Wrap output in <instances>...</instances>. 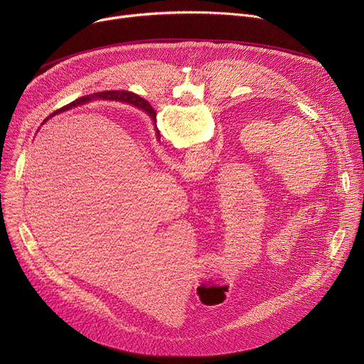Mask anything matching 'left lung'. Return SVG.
<instances>
[{
  "instance_id": "1",
  "label": "left lung",
  "mask_w": 364,
  "mask_h": 364,
  "mask_svg": "<svg viewBox=\"0 0 364 364\" xmlns=\"http://www.w3.org/2000/svg\"><path fill=\"white\" fill-rule=\"evenodd\" d=\"M143 109H144V110H147V112H149V113L151 114V118H153V119H155V112H153V110H151V109H150L149 106H147V107H143Z\"/></svg>"
}]
</instances>
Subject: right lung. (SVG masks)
<instances>
[{
	"label": "right lung",
	"mask_w": 364,
	"mask_h": 364,
	"mask_svg": "<svg viewBox=\"0 0 364 364\" xmlns=\"http://www.w3.org/2000/svg\"><path fill=\"white\" fill-rule=\"evenodd\" d=\"M91 99L119 100V102H127V103H131V105L139 106V107H147V102H144L143 99L139 97V95L132 94V92H129V91H105V92H94V94H91V95H84V97L76 99L75 102H72V103H69L68 106H65V107L59 109L57 112H54L53 114L59 113V112H62V110H66L68 107H72V106H76V105H82V103H85V102H90ZM53 114H50V117H53ZM50 117H48V118H50ZM48 118H47V119H48ZM47 119H46V121H47ZM46 121H44V122H46Z\"/></svg>",
	"instance_id": "1"
}]
</instances>
